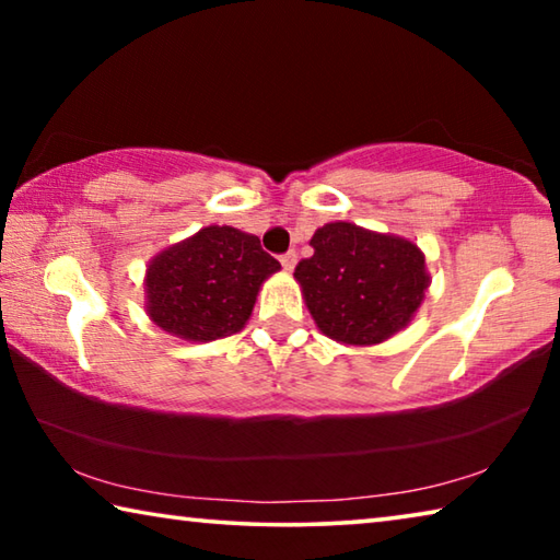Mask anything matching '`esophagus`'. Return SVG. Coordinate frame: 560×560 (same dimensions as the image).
<instances>
[{
	"label": "esophagus",
	"instance_id": "obj_1",
	"mask_svg": "<svg viewBox=\"0 0 560 560\" xmlns=\"http://www.w3.org/2000/svg\"><path fill=\"white\" fill-rule=\"evenodd\" d=\"M296 252H287V254H281V267L287 269V271H293V267H296Z\"/></svg>",
	"mask_w": 560,
	"mask_h": 560
}]
</instances>
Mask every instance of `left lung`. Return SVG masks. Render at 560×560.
<instances>
[{"label":"left lung","mask_w":560,"mask_h":560,"mask_svg":"<svg viewBox=\"0 0 560 560\" xmlns=\"http://www.w3.org/2000/svg\"><path fill=\"white\" fill-rule=\"evenodd\" d=\"M311 246L293 277L328 338L375 346L410 324L430 287L420 246L350 222L324 224Z\"/></svg>","instance_id":"8db88e82"}]
</instances>
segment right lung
<instances>
[{
    "mask_svg": "<svg viewBox=\"0 0 560 560\" xmlns=\"http://www.w3.org/2000/svg\"><path fill=\"white\" fill-rule=\"evenodd\" d=\"M279 269L259 236L234 226H205L148 264V316L185 340L207 343L232 336L249 320L261 283Z\"/></svg>",
    "mask_w": 560,
    "mask_h": 560,
    "instance_id": "obj_1",
    "label": "right lung"
}]
</instances>
